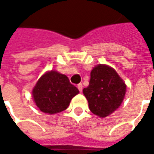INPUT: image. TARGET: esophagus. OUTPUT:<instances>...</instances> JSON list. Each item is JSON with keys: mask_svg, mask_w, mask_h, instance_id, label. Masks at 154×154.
Returning a JSON list of instances; mask_svg holds the SVG:
<instances>
[{"mask_svg": "<svg viewBox=\"0 0 154 154\" xmlns=\"http://www.w3.org/2000/svg\"><path fill=\"white\" fill-rule=\"evenodd\" d=\"M77 87L79 89V92H82V90H83V85H82V84H79V85H77Z\"/></svg>", "mask_w": 154, "mask_h": 154, "instance_id": "34e87169", "label": "esophagus"}]
</instances>
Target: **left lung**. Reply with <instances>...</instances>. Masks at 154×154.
<instances>
[{
	"mask_svg": "<svg viewBox=\"0 0 154 154\" xmlns=\"http://www.w3.org/2000/svg\"><path fill=\"white\" fill-rule=\"evenodd\" d=\"M127 86L111 67L99 64L91 73L89 86L83 93L92 113L106 117L119 107L124 99Z\"/></svg>",
	"mask_w": 154,
	"mask_h": 154,
	"instance_id": "left-lung-1",
	"label": "left lung"
}]
</instances>
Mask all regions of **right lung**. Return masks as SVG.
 Wrapping results in <instances>:
<instances>
[{"label": "right lung", "instance_id": "right-lung-1", "mask_svg": "<svg viewBox=\"0 0 154 154\" xmlns=\"http://www.w3.org/2000/svg\"><path fill=\"white\" fill-rule=\"evenodd\" d=\"M79 92L66 75L50 71L38 79L32 90V96L40 111L54 114L66 110Z\"/></svg>", "mask_w": 154, "mask_h": 154}]
</instances>
